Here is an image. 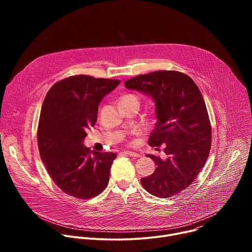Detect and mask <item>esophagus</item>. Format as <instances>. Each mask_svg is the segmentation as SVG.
I'll list each match as a JSON object with an SVG mask.
<instances>
[{
	"label": "esophagus",
	"mask_w": 252,
	"mask_h": 252,
	"mask_svg": "<svg viewBox=\"0 0 252 252\" xmlns=\"http://www.w3.org/2000/svg\"><path fill=\"white\" fill-rule=\"evenodd\" d=\"M124 154L127 155V156H130V157H134V158H137L139 157V155L137 153H134V152H130V151H126Z\"/></svg>",
	"instance_id": "esophagus-1"
}]
</instances>
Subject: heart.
<instances>
[{"label":"heart","instance_id":"b5f03b06","mask_svg":"<svg viewBox=\"0 0 252 252\" xmlns=\"http://www.w3.org/2000/svg\"><path fill=\"white\" fill-rule=\"evenodd\" d=\"M127 99H136L137 100V97L133 94H126V95L122 96L120 100H127Z\"/></svg>","mask_w":252,"mask_h":252}]
</instances>
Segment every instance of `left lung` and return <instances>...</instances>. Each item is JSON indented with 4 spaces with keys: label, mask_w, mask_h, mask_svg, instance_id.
I'll return each mask as SVG.
<instances>
[{
    "label": "left lung",
    "mask_w": 252,
    "mask_h": 252,
    "mask_svg": "<svg viewBox=\"0 0 252 252\" xmlns=\"http://www.w3.org/2000/svg\"><path fill=\"white\" fill-rule=\"evenodd\" d=\"M125 86L154 99L157 123L149 145L165 146L164 159L147 155L157 167L140 183L160 198L177 194L193 183L209 155L211 127L202 94L190 77L176 70L139 75Z\"/></svg>",
    "instance_id": "8db88e82"
}]
</instances>
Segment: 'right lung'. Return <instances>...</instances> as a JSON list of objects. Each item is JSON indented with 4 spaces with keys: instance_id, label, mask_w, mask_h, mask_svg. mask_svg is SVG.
<instances>
[{
    "instance_id": "obj_1",
    "label": "right lung",
    "mask_w": 252,
    "mask_h": 252,
    "mask_svg": "<svg viewBox=\"0 0 252 252\" xmlns=\"http://www.w3.org/2000/svg\"><path fill=\"white\" fill-rule=\"evenodd\" d=\"M120 83L73 76L55 84L45 97L38 127L40 156L54 183L71 196L94 197L109 184L117 155L91 152L84 140L101 99Z\"/></svg>"
}]
</instances>
